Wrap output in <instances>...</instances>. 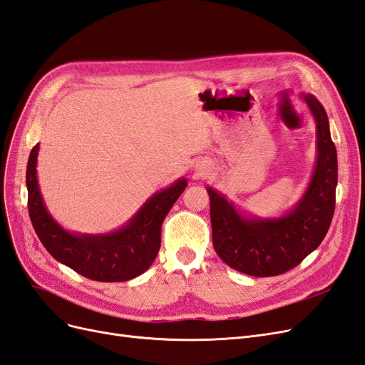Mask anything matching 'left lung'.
<instances>
[{
    "mask_svg": "<svg viewBox=\"0 0 365 365\" xmlns=\"http://www.w3.org/2000/svg\"><path fill=\"white\" fill-rule=\"evenodd\" d=\"M317 123V164L302 200L282 217L240 215L236 207L207 187L213 247L228 267L252 277H272L295 268L322 244L335 212L336 149L329 118L312 94H302Z\"/></svg>",
    "mask_w": 365,
    "mask_h": 365,
    "instance_id": "obj_1",
    "label": "left lung"
}]
</instances>
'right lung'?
Segmentation results:
<instances>
[{
  "label": "right lung",
  "mask_w": 365,
  "mask_h": 365,
  "mask_svg": "<svg viewBox=\"0 0 365 365\" xmlns=\"http://www.w3.org/2000/svg\"><path fill=\"white\" fill-rule=\"evenodd\" d=\"M39 145L27 163L29 215L39 240L58 262L96 282H126L145 272L161 245V225L187 187L184 178L143 204L137 215L114 233L77 235L63 230L47 212L39 192L36 161Z\"/></svg>",
  "instance_id": "obj_1"
}]
</instances>
